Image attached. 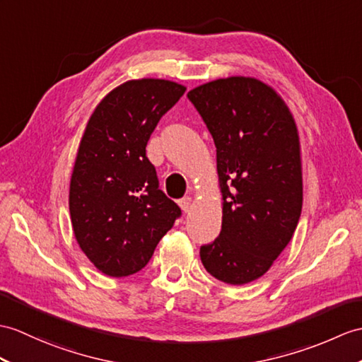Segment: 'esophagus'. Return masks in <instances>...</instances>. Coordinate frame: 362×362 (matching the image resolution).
I'll return each mask as SVG.
<instances>
[{
  "mask_svg": "<svg viewBox=\"0 0 362 362\" xmlns=\"http://www.w3.org/2000/svg\"><path fill=\"white\" fill-rule=\"evenodd\" d=\"M179 205H180L183 213H188L191 209V205H192V199L191 197H183V199L179 200Z\"/></svg>",
  "mask_w": 362,
  "mask_h": 362,
  "instance_id": "1",
  "label": "esophagus"
}]
</instances>
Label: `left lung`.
Listing matches in <instances>:
<instances>
[{
  "mask_svg": "<svg viewBox=\"0 0 362 362\" xmlns=\"http://www.w3.org/2000/svg\"><path fill=\"white\" fill-rule=\"evenodd\" d=\"M216 145L222 192L219 238L200 247L205 270L225 284L264 276L295 233L302 209L300 145L277 92L228 77L188 92Z\"/></svg>",
  "mask_w": 362,
  "mask_h": 362,
  "instance_id": "8db88e82",
  "label": "left lung"
}]
</instances>
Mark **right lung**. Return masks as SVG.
<instances>
[{
    "mask_svg": "<svg viewBox=\"0 0 362 362\" xmlns=\"http://www.w3.org/2000/svg\"><path fill=\"white\" fill-rule=\"evenodd\" d=\"M187 88L170 80H129L98 103L75 158L69 211L83 253L100 272H140L182 211L158 189L146 145Z\"/></svg>",
    "mask_w": 362,
    "mask_h": 362,
    "instance_id": "right-lung-1",
    "label": "right lung"
}]
</instances>
